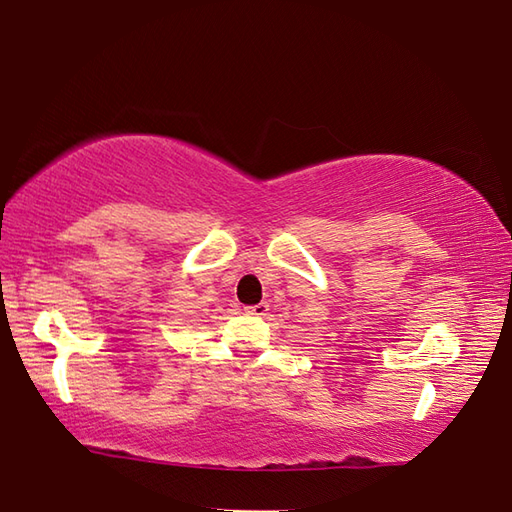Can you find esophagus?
Masks as SVG:
<instances>
[{
  "label": "esophagus",
  "instance_id": "34e87169",
  "mask_svg": "<svg viewBox=\"0 0 512 512\" xmlns=\"http://www.w3.org/2000/svg\"><path fill=\"white\" fill-rule=\"evenodd\" d=\"M267 310H269V305L267 303H258V305H249V307H245V312L247 314H252V316H265L267 314Z\"/></svg>",
  "mask_w": 512,
  "mask_h": 512
}]
</instances>
